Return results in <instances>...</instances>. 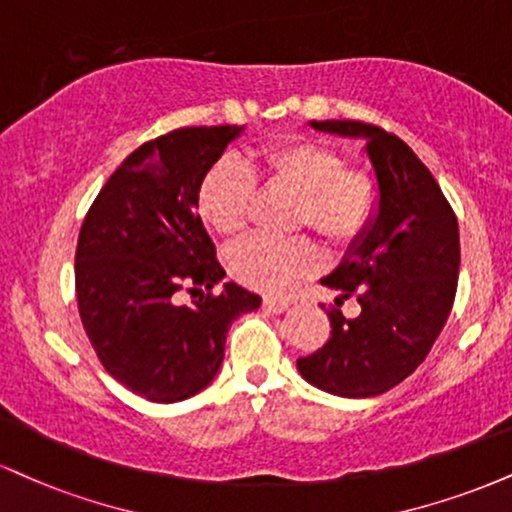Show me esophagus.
I'll use <instances>...</instances> for the list:
<instances>
[{"label": "esophagus", "instance_id": "1", "mask_svg": "<svg viewBox=\"0 0 512 512\" xmlns=\"http://www.w3.org/2000/svg\"><path fill=\"white\" fill-rule=\"evenodd\" d=\"M288 300H283V298H264L262 300V307L267 312H283V310H288Z\"/></svg>", "mask_w": 512, "mask_h": 512}]
</instances>
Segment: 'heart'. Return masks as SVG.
<instances>
[{"mask_svg": "<svg viewBox=\"0 0 512 512\" xmlns=\"http://www.w3.org/2000/svg\"><path fill=\"white\" fill-rule=\"evenodd\" d=\"M262 171L274 186L298 195L293 229L310 226L331 245H348L369 229L379 209L377 176L360 164H346L336 147L315 140H286L262 152ZM255 171L236 155L219 157L197 186V212L219 236L245 226L255 197ZM319 250L307 236H248L226 252V267L243 286L262 293H286L312 274Z\"/></svg>", "mask_w": 512, "mask_h": 512, "instance_id": "obj_1", "label": "heart"}]
</instances>
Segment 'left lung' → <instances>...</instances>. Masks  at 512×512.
Here are the masks:
<instances>
[{
    "label": "left lung",
    "mask_w": 512,
    "mask_h": 512,
    "mask_svg": "<svg viewBox=\"0 0 512 512\" xmlns=\"http://www.w3.org/2000/svg\"><path fill=\"white\" fill-rule=\"evenodd\" d=\"M324 133L365 138L379 183V212L348 257L322 283L357 298L360 317L329 312L331 336L298 357L317 389L367 398L393 389L429 355L458 288V219L432 171L398 135L365 121H312Z\"/></svg>",
    "instance_id": "1"
}]
</instances>
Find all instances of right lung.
<instances>
[{
    "mask_svg": "<svg viewBox=\"0 0 512 512\" xmlns=\"http://www.w3.org/2000/svg\"><path fill=\"white\" fill-rule=\"evenodd\" d=\"M240 126H188L147 140L107 178L78 233L76 298L92 348L119 384L155 403L202 391L233 319L260 295L224 283L197 214V186ZM201 293L178 306L177 293Z\"/></svg>",
    "mask_w": 512,
    "mask_h": 512,
    "instance_id": "right-lung-1",
    "label": "right lung"
}]
</instances>
